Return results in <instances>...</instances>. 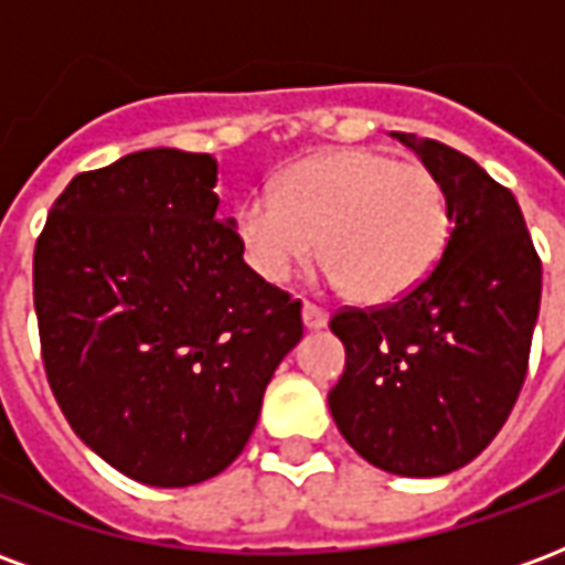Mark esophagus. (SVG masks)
<instances>
[{
  "mask_svg": "<svg viewBox=\"0 0 565 565\" xmlns=\"http://www.w3.org/2000/svg\"><path fill=\"white\" fill-rule=\"evenodd\" d=\"M302 323H306V330H323L327 323H330V315L318 306H302Z\"/></svg>",
  "mask_w": 565,
  "mask_h": 565,
  "instance_id": "1",
  "label": "esophagus"
}]
</instances>
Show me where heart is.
Listing matches in <instances>:
<instances>
[{"mask_svg": "<svg viewBox=\"0 0 565 565\" xmlns=\"http://www.w3.org/2000/svg\"><path fill=\"white\" fill-rule=\"evenodd\" d=\"M235 235L263 281H287L318 245L327 281L356 302L384 306L436 271L450 242V205L424 162L342 148L296 162L278 196H247L235 211Z\"/></svg>", "mask_w": 565, "mask_h": 565, "instance_id": "heart-1", "label": "heart"}]
</instances>
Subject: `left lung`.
I'll return each instance as SVG.
<instances>
[{
	"label": "left lung",
	"instance_id": "left-lung-1",
	"mask_svg": "<svg viewBox=\"0 0 565 565\" xmlns=\"http://www.w3.org/2000/svg\"><path fill=\"white\" fill-rule=\"evenodd\" d=\"M393 139L438 174L454 230L417 290L330 320L348 354L330 412L363 460L391 475L436 478L475 460L518 403L542 259L518 199L478 162L436 139Z\"/></svg>",
	"mask_w": 565,
	"mask_h": 565
}]
</instances>
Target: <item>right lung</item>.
I'll return each instance as SVG.
<instances>
[{
    "label": "right lung",
    "mask_w": 565,
    "mask_h": 565,
    "mask_svg": "<svg viewBox=\"0 0 565 565\" xmlns=\"http://www.w3.org/2000/svg\"><path fill=\"white\" fill-rule=\"evenodd\" d=\"M214 184L211 153L136 150L75 174L35 242L56 403L87 448L150 487L223 472L302 339V302L242 259Z\"/></svg>",
    "instance_id": "add662e5"
}]
</instances>
